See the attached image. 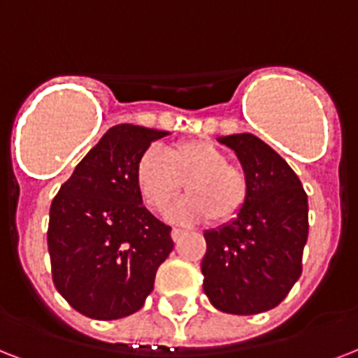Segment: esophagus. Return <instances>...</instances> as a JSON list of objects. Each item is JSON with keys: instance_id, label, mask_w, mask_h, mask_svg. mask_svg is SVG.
Masks as SVG:
<instances>
[{"instance_id": "obj_1", "label": "esophagus", "mask_w": 358, "mask_h": 358, "mask_svg": "<svg viewBox=\"0 0 358 358\" xmlns=\"http://www.w3.org/2000/svg\"><path fill=\"white\" fill-rule=\"evenodd\" d=\"M182 234H185V231H182L181 228H173V229H171V239L176 241V243H179V241H181V237H182Z\"/></svg>"}]
</instances>
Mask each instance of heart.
<instances>
[{
  "mask_svg": "<svg viewBox=\"0 0 358 358\" xmlns=\"http://www.w3.org/2000/svg\"><path fill=\"white\" fill-rule=\"evenodd\" d=\"M182 182L188 192L171 210L181 222H231L248 201L250 181L239 164L228 162L222 149L203 140H185L149 149L136 166V187L153 213H164Z\"/></svg>",
  "mask_w": 358,
  "mask_h": 358,
  "instance_id": "obj_1",
  "label": "heart"
}]
</instances>
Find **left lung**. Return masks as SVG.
Returning <instances> with one entry per match:
<instances>
[{
  "instance_id": "obj_1",
  "label": "left lung",
  "mask_w": 358,
  "mask_h": 358,
  "mask_svg": "<svg viewBox=\"0 0 358 358\" xmlns=\"http://www.w3.org/2000/svg\"><path fill=\"white\" fill-rule=\"evenodd\" d=\"M250 181L239 217L205 231L203 292L220 312L254 315L278 306L303 273L308 198L297 173L254 134L218 138Z\"/></svg>"
}]
</instances>
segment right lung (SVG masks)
Here are the masks:
<instances>
[{
	"label": "right lung",
	"mask_w": 358,
	"mask_h": 358,
	"mask_svg": "<svg viewBox=\"0 0 358 358\" xmlns=\"http://www.w3.org/2000/svg\"><path fill=\"white\" fill-rule=\"evenodd\" d=\"M164 130L115 124L74 168L50 207L48 252L61 297L91 320L143 306L173 250L171 228L141 205L136 166Z\"/></svg>",
	"instance_id": "right-lung-1"
}]
</instances>
